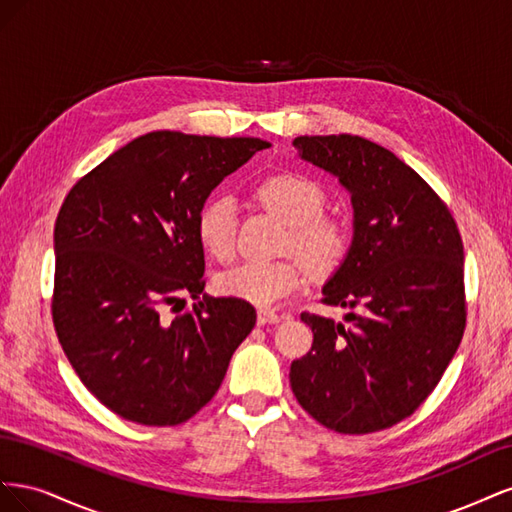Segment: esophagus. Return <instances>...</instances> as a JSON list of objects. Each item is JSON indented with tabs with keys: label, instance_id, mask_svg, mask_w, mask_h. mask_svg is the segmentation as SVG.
<instances>
[{
	"label": "esophagus",
	"instance_id": "1",
	"mask_svg": "<svg viewBox=\"0 0 512 512\" xmlns=\"http://www.w3.org/2000/svg\"><path fill=\"white\" fill-rule=\"evenodd\" d=\"M282 320V316L273 312V309H267V307H260L258 309V324L262 327V324H277Z\"/></svg>",
	"mask_w": 512,
	"mask_h": 512
}]
</instances>
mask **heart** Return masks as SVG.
<instances>
[{"label": "heart", "mask_w": 512, "mask_h": 512, "mask_svg": "<svg viewBox=\"0 0 512 512\" xmlns=\"http://www.w3.org/2000/svg\"><path fill=\"white\" fill-rule=\"evenodd\" d=\"M262 205L290 226L286 247L297 252L318 275H329L342 267L350 252V230L344 220L322 213L324 190L312 177L301 173H277L258 185ZM239 211L235 198L215 194L200 207L196 232L205 250L220 260L235 254ZM307 282V271L297 258L273 262H243L218 275V290L226 297L254 305H275L299 292Z\"/></svg>", "instance_id": "heart-1"}]
</instances>
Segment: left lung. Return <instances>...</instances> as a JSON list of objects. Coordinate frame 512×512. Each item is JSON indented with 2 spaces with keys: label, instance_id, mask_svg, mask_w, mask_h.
<instances>
[{
  "label": "left lung",
  "instance_id": "obj_1",
  "mask_svg": "<svg viewBox=\"0 0 512 512\" xmlns=\"http://www.w3.org/2000/svg\"><path fill=\"white\" fill-rule=\"evenodd\" d=\"M299 156L350 192L354 239L322 303L346 322L303 312L312 350L290 365L301 408L350 436L389 429L436 389L466 329L463 243L431 185L395 153L352 134L297 136Z\"/></svg>",
  "mask_w": 512,
  "mask_h": 512
}]
</instances>
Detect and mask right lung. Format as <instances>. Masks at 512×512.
<instances>
[{"mask_svg": "<svg viewBox=\"0 0 512 512\" xmlns=\"http://www.w3.org/2000/svg\"><path fill=\"white\" fill-rule=\"evenodd\" d=\"M267 147L260 138L149 132L89 170L61 205L55 331L89 393L126 421H188L252 333L247 301L198 299L205 252L196 218L215 185ZM183 293L197 303L170 319L165 309Z\"/></svg>", "mask_w": 512, "mask_h": 512, "instance_id": "add662e5", "label": "right lung"}]
</instances>
